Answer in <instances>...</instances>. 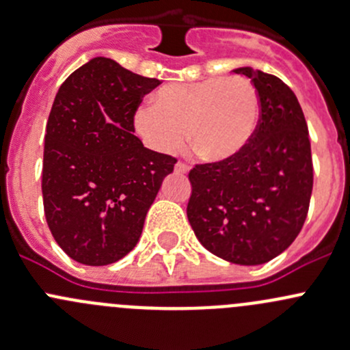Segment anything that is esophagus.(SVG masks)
<instances>
[{
  "mask_svg": "<svg viewBox=\"0 0 350 350\" xmlns=\"http://www.w3.org/2000/svg\"><path fill=\"white\" fill-rule=\"evenodd\" d=\"M188 171H189V165L186 164V162L179 161L178 164H176V172H179V174H186Z\"/></svg>",
  "mask_w": 350,
  "mask_h": 350,
  "instance_id": "obj_1",
  "label": "esophagus"
}]
</instances>
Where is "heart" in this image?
I'll list each match as a JSON object with an SVG mask.
<instances>
[{
    "instance_id": "b5f03b06",
    "label": "heart",
    "mask_w": 350,
    "mask_h": 350,
    "mask_svg": "<svg viewBox=\"0 0 350 350\" xmlns=\"http://www.w3.org/2000/svg\"><path fill=\"white\" fill-rule=\"evenodd\" d=\"M259 115V94L249 79L218 76L159 88L152 108L135 113V129L159 152H176L188 130L198 155L218 162L250 142Z\"/></svg>"
}]
</instances>
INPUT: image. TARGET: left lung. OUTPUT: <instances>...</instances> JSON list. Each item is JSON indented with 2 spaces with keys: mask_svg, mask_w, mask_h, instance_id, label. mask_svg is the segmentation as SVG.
I'll list each match as a JSON object with an SVG mask.
<instances>
[{
  "mask_svg": "<svg viewBox=\"0 0 350 350\" xmlns=\"http://www.w3.org/2000/svg\"><path fill=\"white\" fill-rule=\"evenodd\" d=\"M259 94L252 139L234 157L189 171L188 220L201 245L242 266L284 252L308 213L313 164L308 126L298 98L273 74L239 67Z\"/></svg>",
  "mask_w": 350,
  "mask_h": 350,
  "instance_id": "8db88e82",
  "label": "left lung"
}]
</instances>
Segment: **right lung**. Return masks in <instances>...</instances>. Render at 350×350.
<instances>
[{
    "mask_svg": "<svg viewBox=\"0 0 350 350\" xmlns=\"http://www.w3.org/2000/svg\"><path fill=\"white\" fill-rule=\"evenodd\" d=\"M161 81L94 57L59 88L47 122L42 195L55 242L86 266H107L139 242L174 157L133 135L142 98Z\"/></svg>",
    "mask_w": 350,
    "mask_h": 350,
    "instance_id": "obj_1",
    "label": "right lung"
}]
</instances>
